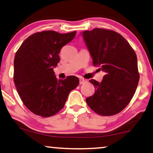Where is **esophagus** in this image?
<instances>
[{"instance_id":"1","label":"esophagus","mask_w":153,"mask_h":153,"mask_svg":"<svg viewBox=\"0 0 153 153\" xmlns=\"http://www.w3.org/2000/svg\"><path fill=\"white\" fill-rule=\"evenodd\" d=\"M85 83H86V80H85V79L82 78L79 79V84H84Z\"/></svg>"}]
</instances>
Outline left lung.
<instances>
[{"instance_id": "8db88e82", "label": "left lung", "mask_w": 153, "mask_h": 153, "mask_svg": "<svg viewBox=\"0 0 153 153\" xmlns=\"http://www.w3.org/2000/svg\"><path fill=\"white\" fill-rule=\"evenodd\" d=\"M93 64L106 73L101 82L90 79L95 93L86 99L88 106L100 115L117 114L135 94L140 74L135 52L122 35L95 28L82 33Z\"/></svg>"}]
</instances>
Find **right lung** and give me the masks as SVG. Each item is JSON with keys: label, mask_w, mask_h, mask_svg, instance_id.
I'll use <instances>...</instances> for the list:
<instances>
[{"label": "right lung", "mask_w": 153, "mask_h": 153, "mask_svg": "<svg viewBox=\"0 0 153 153\" xmlns=\"http://www.w3.org/2000/svg\"><path fill=\"white\" fill-rule=\"evenodd\" d=\"M76 31L60 33L37 32L22 43L15 55L13 81L18 95L27 108L43 117L58 113L69 93L79 84L78 77L58 79L53 68L60 62L61 48L70 42Z\"/></svg>", "instance_id": "1"}]
</instances>
